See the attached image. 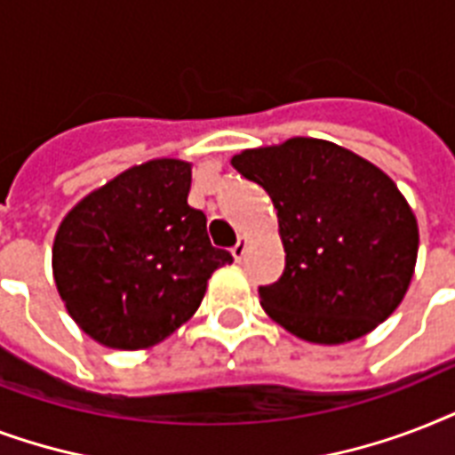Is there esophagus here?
Masks as SVG:
<instances>
[{"mask_svg":"<svg viewBox=\"0 0 455 455\" xmlns=\"http://www.w3.org/2000/svg\"><path fill=\"white\" fill-rule=\"evenodd\" d=\"M246 253V239L239 237V242L235 246H232V256H235V260H242L244 259Z\"/></svg>","mask_w":455,"mask_h":455,"instance_id":"34e87169","label":"esophagus"}]
</instances>
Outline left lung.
<instances>
[{
	"label": "left lung",
	"mask_w": 455,
	"mask_h": 455,
	"mask_svg": "<svg viewBox=\"0 0 455 455\" xmlns=\"http://www.w3.org/2000/svg\"><path fill=\"white\" fill-rule=\"evenodd\" d=\"M232 165L277 209L284 273L259 287L270 318L313 344H344L396 311L415 270L418 220L387 172L313 137L246 149Z\"/></svg>",
	"instance_id": "1"
}]
</instances>
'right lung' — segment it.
Masks as SVG:
<instances>
[{
  "instance_id": "obj_1",
  "label": "right lung",
  "mask_w": 455,
  "mask_h": 455,
  "mask_svg": "<svg viewBox=\"0 0 455 455\" xmlns=\"http://www.w3.org/2000/svg\"><path fill=\"white\" fill-rule=\"evenodd\" d=\"M192 164L154 158L77 202L54 237L59 297L108 348H149L188 323L213 270L232 263L188 204Z\"/></svg>"
}]
</instances>
